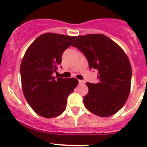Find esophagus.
I'll use <instances>...</instances> for the list:
<instances>
[{
	"label": "esophagus",
	"mask_w": 147,
	"mask_h": 147,
	"mask_svg": "<svg viewBox=\"0 0 147 147\" xmlns=\"http://www.w3.org/2000/svg\"><path fill=\"white\" fill-rule=\"evenodd\" d=\"M79 83H80V85H83V84L85 83V81H83V80H79Z\"/></svg>",
	"instance_id": "1"
}]
</instances>
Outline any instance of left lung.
I'll list each match as a JSON object with an SVG mask.
<instances>
[{
  "label": "left lung",
  "instance_id": "8db88e82",
  "mask_svg": "<svg viewBox=\"0 0 147 147\" xmlns=\"http://www.w3.org/2000/svg\"><path fill=\"white\" fill-rule=\"evenodd\" d=\"M72 46L85 54L90 69L98 70V82H86L89 90L84 96L85 107L101 117L116 113L127 102L130 91L132 67L127 54L102 34L78 36Z\"/></svg>",
  "mask_w": 147,
  "mask_h": 147
}]
</instances>
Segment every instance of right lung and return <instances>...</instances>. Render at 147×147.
Masks as SVG:
<instances>
[{"mask_svg": "<svg viewBox=\"0 0 147 147\" xmlns=\"http://www.w3.org/2000/svg\"><path fill=\"white\" fill-rule=\"evenodd\" d=\"M76 37L55 33L40 35L29 45L20 65L23 95L32 110L44 118L57 117L77 86L75 78H55L62 56Z\"/></svg>", "mask_w": 147, "mask_h": 147, "instance_id": "add662e5", "label": "right lung"}]
</instances>
